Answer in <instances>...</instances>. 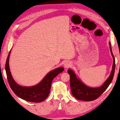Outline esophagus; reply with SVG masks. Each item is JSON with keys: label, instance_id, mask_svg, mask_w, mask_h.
Returning <instances> with one entry per match:
<instances>
[{"label": "esophagus", "instance_id": "1", "mask_svg": "<svg viewBox=\"0 0 120 120\" xmlns=\"http://www.w3.org/2000/svg\"><path fill=\"white\" fill-rule=\"evenodd\" d=\"M71 65V62L70 61H67L64 62V67L65 68H69Z\"/></svg>", "mask_w": 120, "mask_h": 120}]
</instances>
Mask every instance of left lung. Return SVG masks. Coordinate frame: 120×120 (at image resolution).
<instances>
[{"instance_id": "8db88e82", "label": "left lung", "mask_w": 120, "mask_h": 120, "mask_svg": "<svg viewBox=\"0 0 120 120\" xmlns=\"http://www.w3.org/2000/svg\"><path fill=\"white\" fill-rule=\"evenodd\" d=\"M109 45L111 53L113 60L112 70L109 77L101 86L96 88H92L87 86L77 77L73 70L71 69L68 70V73L70 76L71 93L76 99L84 101L94 100L98 98L107 89L111 83L114 74L115 63L114 56L112 52L110 42H109Z\"/></svg>"}]
</instances>
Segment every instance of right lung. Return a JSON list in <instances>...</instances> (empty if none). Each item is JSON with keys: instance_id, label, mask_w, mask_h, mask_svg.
Wrapping results in <instances>:
<instances>
[{"instance_id": "right-lung-1", "label": "right lung", "mask_w": 120, "mask_h": 120, "mask_svg": "<svg viewBox=\"0 0 120 120\" xmlns=\"http://www.w3.org/2000/svg\"><path fill=\"white\" fill-rule=\"evenodd\" d=\"M11 50L12 48L8 55L5 65L7 78L10 88L17 96L26 101L40 102L44 101L49 95L53 80L64 71V68L58 67L49 72L44 79L36 85L29 87L22 86L15 82L10 71L9 59Z\"/></svg>"}]
</instances>
